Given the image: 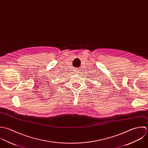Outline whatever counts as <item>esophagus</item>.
<instances>
[{"label":"esophagus","instance_id":"esophagus-1","mask_svg":"<svg viewBox=\"0 0 148 148\" xmlns=\"http://www.w3.org/2000/svg\"><path fill=\"white\" fill-rule=\"evenodd\" d=\"M79 71H80L79 69H76V70H75V73H76V74H79V72H80Z\"/></svg>","mask_w":148,"mask_h":148}]
</instances>
